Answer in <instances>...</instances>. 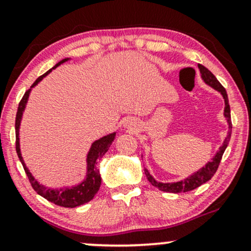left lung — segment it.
Returning <instances> with one entry per match:
<instances>
[{
	"mask_svg": "<svg viewBox=\"0 0 251 251\" xmlns=\"http://www.w3.org/2000/svg\"><path fill=\"white\" fill-rule=\"evenodd\" d=\"M198 68H200L201 79L204 80V82L208 83L209 86H211L212 88L216 89V91L220 92L224 98V102H226V107H224V117L226 118L227 124H229V132H227L226 140H224L223 145L221 146L220 150H218V152L216 153L214 159L206 164L204 168L198 170V171L195 172L194 175L186 178V179L177 181V183H160V181H157L151 175H150L148 170L146 169L144 170L150 183H151L153 186H155L157 189L162 190V191H165V192H172V194L188 192V191H191V190L197 189L198 186L201 185V184L206 183V181L211 179V178L214 177V175L216 174V171H217L218 165H220L221 159H222V155H223L224 151H226L227 144L230 142V137H231L232 124H231V116H230V105H229V100H227V94H226V88L221 85V82L216 79V76L208 70V68L204 67L203 65H198Z\"/></svg>",
	"mask_w": 251,
	"mask_h": 251,
	"instance_id": "obj_1",
	"label": "left lung"
}]
</instances>
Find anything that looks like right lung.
<instances>
[{
  "label": "right lung",
  "instance_id": "1",
  "mask_svg": "<svg viewBox=\"0 0 251 251\" xmlns=\"http://www.w3.org/2000/svg\"><path fill=\"white\" fill-rule=\"evenodd\" d=\"M68 59H63L62 61L57 62L51 70L56 68L57 66H60L61 63L67 61ZM51 70L46 72L45 74L41 76H39L35 80V82L31 85V87L37 85L41 80L47 75L48 73H50ZM30 89H28L25 93V96L22 97L21 101L19 103V108H17L16 113V119H15V134H16V152L19 155L20 160H21L22 165L25 174L28 176V179H29L31 186L40 196H42L43 198H46L47 201H51L55 205L63 206V208H76V206L82 205V204L87 203L91 200H93L94 195L97 194L98 190L100 188V184H101V177H100L99 170L97 168L98 160L102 157L106 152L108 151V148L111 146V144L113 143L114 138H116V133H111L105 137L100 138L92 144V148L89 150L87 154V176H86V179L80 183L79 185L73 186V188H66V189H60V190H51V189H46L43 185H40L39 183L35 180V178L31 176L29 170L27 169L25 164L22 159L21 151H20V142H19V128H20V123H21L22 113H24L25 103H27L28 97H29Z\"/></svg>",
  "mask_w": 251,
  "mask_h": 251
}]
</instances>
